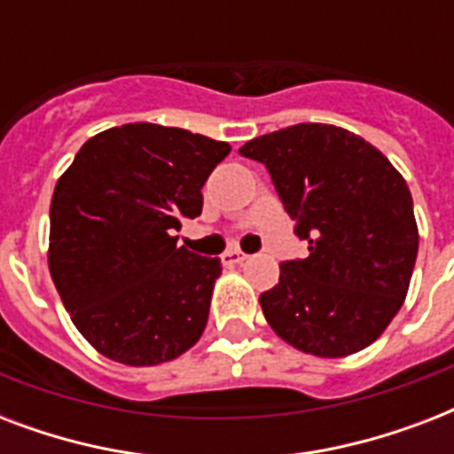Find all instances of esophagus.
I'll return each mask as SVG.
<instances>
[{"label":"esophagus","mask_w":454,"mask_h":454,"mask_svg":"<svg viewBox=\"0 0 454 454\" xmlns=\"http://www.w3.org/2000/svg\"><path fill=\"white\" fill-rule=\"evenodd\" d=\"M247 259V254L242 252V249H228L226 254H223V263H228V266H233V263H242Z\"/></svg>","instance_id":"1"}]
</instances>
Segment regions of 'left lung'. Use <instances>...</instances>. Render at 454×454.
I'll return each mask as SVG.
<instances>
[{"label":"left lung","instance_id":"1","mask_svg":"<svg viewBox=\"0 0 454 454\" xmlns=\"http://www.w3.org/2000/svg\"><path fill=\"white\" fill-rule=\"evenodd\" d=\"M240 155L266 164L309 256L280 263L259 297L280 339L317 358L370 346L401 310L415 269L412 195L365 138L303 122L252 138Z\"/></svg>","mask_w":454,"mask_h":454}]
</instances>
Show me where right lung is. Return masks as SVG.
<instances>
[{
	"mask_svg": "<svg viewBox=\"0 0 454 454\" xmlns=\"http://www.w3.org/2000/svg\"><path fill=\"white\" fill-rule=\"evenodd\" d=\"M226 141L134 122L96 134L51 198L49 270L82 337L106 358L151 367L205 332L219 259L176 247L181 216L202 212V185Z\"/></svg>",
	"mask_w": 454,
	"mask_h": 454,
	"instance_id": "add662e5",
	"label": "right lung"
}]
</instances>
